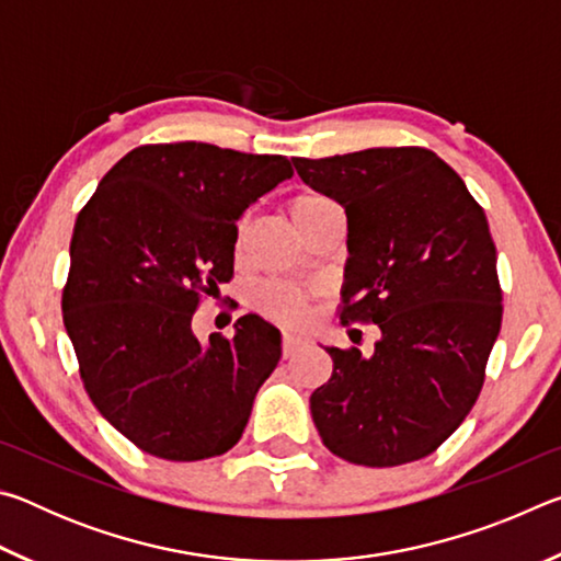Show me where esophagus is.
I'll list each match as a JSON object with an SVG mask.
<instances>
[{"label": "esophagus", "instance_id": "esophagus-1", "mask_svg": "<svg viewBox=\"0 0 561 561\" xmlns=\"http://www.w3.org/2000/svg\"><path fill=\"white\" fill-rule=\"evenodd\" d=\"M301 346H304V341H301L299 336H294V334H284V339H282V356H284V358H287V356H294Z\"/></svg>", "mask_w": 561, "mask_h": 561}]
</instances>
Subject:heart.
<instances>
[{
    "label": "heart",
    "mask_w": 561,
    "mask_h": 561,
    "mask_svg": "<svg viewBox=\"0 0 561 561\" xmlns=\"http://www.w3.org/2000/svg\"><path fill=\"white\" fill-rule=\"evenodd\" d=\"M329 207L334 205H331V201H327L324 195L299 193L291 197L287 210H289L291 222L297 225L299 232L304 234L311 225L317 222L319 215H324L329 210ZM244 237H247V220L237 225V247L244 242ZM254 304H257L260 311L282 321V324H299L309 311V294L299 287H294V284L270 282V284H262V287L254 291Z\"/></svg>",
    "instance_id": "obj_1"
}]
</instances>
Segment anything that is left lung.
Masks as SVG:
<instances>
[{"instance_id": "8db88e82", "label": "left lung", "mask_w": 561, "mask_h": 561, "mask_svg": "<svg viewBox=\"0 0 561 561\" xmlns=\"http://www.w3.org/2000/svg\"><path fill=\"white\" fill-rule=\"evenodd\" d=\"M299 178L346 213L341 321L381 329L374 356L324 346L311 393L327 448L366 468L431 455L480 396L502 324L497 252L462 178L425 148L294 158Z\"/></svg>"}]
</instances>
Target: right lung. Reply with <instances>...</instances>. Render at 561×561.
<instances>
[{"mask_svg":"<svg viewBox=\"0 0 561 561\" xmlns=\"http://www.w3.org/2000/svg\"><path fill=\"white\" fill-rule=\"evenodd\" d=\"M294 175L284 156L210 144L140 146L76 217L61 309L83 388L140 450L193 462L242 438L282 334L257 314L201 344L203 294L232 279L237 220Z\"/></svg>","mask_w":561,"mask_h":561,"instance_id":"right-lung-1","label":"right lung"}]
</instances>
